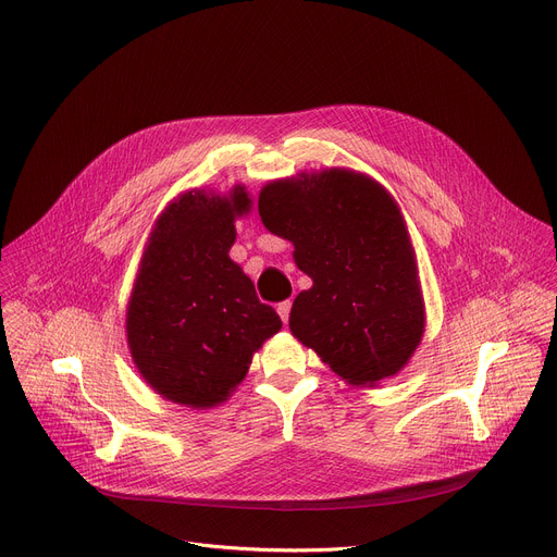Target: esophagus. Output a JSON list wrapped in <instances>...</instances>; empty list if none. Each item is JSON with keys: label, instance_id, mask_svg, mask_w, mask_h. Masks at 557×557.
I'll list each match as a JSON object with an SVG mask.
<instances>
[{"label": "esophagus", "instance_id": "obj_1", "mask_svg": "<svg viewBox=\"0 0 557 557\" xmlns=\"http://www.w3.org/2000/svg\"><path fill=\"white\" fill-rule=\"evenodd\" d=\"M277 313H280V318H282V323L286 325V323H288V313H290V300L280 302V305H277Z\"/></svg>", "mask_w": 557, "mask_h": 557}]
</instances>
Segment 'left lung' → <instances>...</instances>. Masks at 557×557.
I'll return each mask as SVG.
<instances>
[{"label": "left lung", "instance_id": "8db88e82", "mask_svg": "<svg viewBox=\"0 0 557 557\" xmlns=\"http://www.w3.org/2000/svg\"><path fill=\"white\" fill-rule=\"evenodd\" d=\"M269 232L294 244L313 284L290 307L288 327L349 386L397 374L424 336L416 250L397 200L352 169L302 171L259 191Z\"/></svg>", "mask_w": 557, "mask_h": 557}]
</instances>
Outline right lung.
Returning <instances> with one entry per match:
<instances>
[{
    "label": "right lung",
    "instance_id": "add662e5",
    "mask_svg": "<svg viewBox=\"0 0 557 557\" xmlns=\"http://www.w3.org/2000/svg\"><path fill=\"white\" fill-rule=\"evenodd\" d=\"M252 200L244 185L227 194L191 189L171 200L144 248L126 309L133 363L158 395L189 408L225 401L252 355L282 330L252 280L230 259L234 221Z\"/></svg>",
    "mask_w": 557,
    "mask_h": 557
}]
</instances>
